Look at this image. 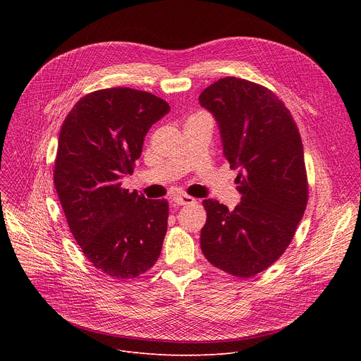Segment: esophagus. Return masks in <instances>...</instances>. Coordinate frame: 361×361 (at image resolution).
Listing matches in <instances>:
<instances>
[{
    "label": "esophagus",
    "instance_id": "1",
    "mask_svg": "<svg viewBox=\"0 0 361 361\" xmlns=\"http://www.w3.org/2000/svg\"><path fill=\"white\" fill-rule=\"evenodd\" d=\"M173 202H176L177 205H187V204H194L195 198L190 195H176L173 197Z\"/></svg>",
    "mask_w": 361,
    "mask_h": 361
}]
</instances>
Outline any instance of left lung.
I'll return each instance as SVG.
<instances>
[{
    "instance_id": "1",
    "label": "left lung",
    "mask_w": 361,
    "mask_h": 361,
    "mask_svg": "<svg viewBox=\"0 0 361 361\" xmlns=\"http://www.w3.org/2000/svg\"><path fill=\"white\" fill-rule=\"evenodd\" d=\"M200 106L216 118L224 157L241 194L233 212L204 200L207 221L201 251L214 267L250 279L277 262L291 243L308 200L304 151L297 124L269 88L224 77L205 88Z\"/></svg>"
}]
</instances>
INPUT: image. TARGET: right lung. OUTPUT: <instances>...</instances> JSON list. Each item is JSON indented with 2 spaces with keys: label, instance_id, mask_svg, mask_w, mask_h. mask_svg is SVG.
<instances>
[{
  "label": "right lung",
  "instance_id": "add662e5",
  "mask_svg": "<svg viewBox=\"0 0 361 361\" xmlns=\"http://www.w3.org/2000/svg\"><path fill=\"white\" fill-rule=\"evenodd\" d=\"M169 111L157 95L116 87L80 98L61 126L54 184L70 231L90 263L117 280L145 273L161 252L169 201L130 192L121 180Z\"/></svg>",
  "mask_w": 361,
  "mask_h": 361
}]
</instances>
